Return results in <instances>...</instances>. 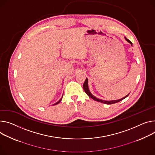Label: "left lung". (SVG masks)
Segmentation results:
<instances>
[{
	"label": "left lung",
	"mask_w": 155,
	"mask_h": 155,
	"mask_svg": "<svg viewBox=\"0 0 155 155\" xmlns=\"http://www.w3.org/2000/svg\"><path fill=\"white\" fill-rule=\"evenodd\" d=\"M125 39H126V41H127L129 42V43L132 46V42H131L130 40H129L128 39H127V38H126V37H125ZM88 79H87V78H86V80H85V82H84L83 85V89H84V91H85V93L87 94V95H88L89 97H90L91 98H92V99H93V100H94V101H97V102H100V103H104V104H114V103H118V102H119V101H122V100L125 99V98L127 97V96H129V94H127V96H125V97H124L121 98V99H120V100H117L105 101V100H100V99H98V98H97V97H96L94 96H93V95L91 93V92L90 91L89 88H88Z\"/></svg>",
	"instance_id": "1"
}]
</instances>
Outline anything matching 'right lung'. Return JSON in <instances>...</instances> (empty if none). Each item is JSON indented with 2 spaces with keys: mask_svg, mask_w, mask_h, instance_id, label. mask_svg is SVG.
Listing matches in <instances>:
<instances>
[{
  "mask_svg": "<svg viewBox=\"0 0 155 155\" xmlns=\"http://www.w3.org/2000/svg\"><path fill=\"white\" fill-rule=\"evenodd\" d=\"M62 98H61V100H59V101H58V102H57V103H55V104H53V105H55V104H59V103H60V102H61V100H62Z\"/></svg>",
  "mask_w": 155,
  "mask_h": 155,
  "instance_id": "add662e5",
  "label": "right lung"
}]
</instances>
